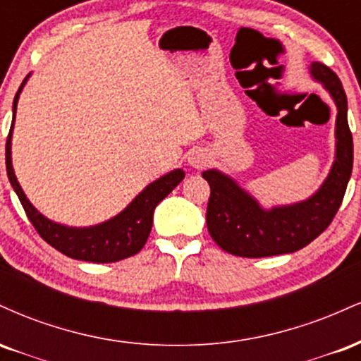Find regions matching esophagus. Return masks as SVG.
<instances>
[{
  "instance_id": "34e87169",
  "label": "esophagus",
  "mask_w": 361,
  "mask_h": 361,
  "mask_svg": "<svg viewBox=\"0 0 361 361\" xmlns=\"http://www.w3.org/2000/svg\"><path fill=\"white\" fill-rule=\"evenodd\" d=\"M207 163H209V156H207V152L202 151V149H197V151H192L188 154V164H190V166L202 169Z\"/></svg>"
}]
</instances>
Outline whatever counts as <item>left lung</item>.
I'll return each instance as SVG.
<instances>
[{"instance_id":"obj_1","label":"left lung","mask_w":361,"mask_h":361,"mask_svg":"<svg viewBox=\"0 0 361 361\" xmlns=\"http://www.w3.org/2000/svg\"><path fill=\"white\" fill-rule=\"evenodd\" d=\"M310 76L322 82L336 103V156L321 188L307 200L263 209L231 176L207 169L210 185L207 229L224 251L243 258H264L299 251L324 233L339 210L353 169V137L348 126V102L336 73L312 62Z\"/></svg>"}]
</instances>
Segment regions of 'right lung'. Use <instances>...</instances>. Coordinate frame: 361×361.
<instances>
[{"instance_id": "right-lung-1", "label": "right lung", "mask_w": 361, "mask_h": 361, "mask_svg": "<svg viewBox=\"0 0 361 361\" xmlns=\"http://www.w3.org/2000/svg\"><path fill=\"white\" fill-rule=\"evenodd\" d=\"M28 76L25 78L22 86H20L15 94L13 123L16 103H18L20 93H22L23 85L27 82ZM13 123H11L10 134H8L6 139L8 180H10L16 195H18L28 221L35 227L40 238L45 243L51 244L52 247H56L57 251H61L62 255L69 256L73 259L91 261V263H114V261L126 259L128 256L137 255L144 247V244H146L149 233H151L154 209L163 198H166L173 192L176 185H180V181L185 178L183 169H173L168 175L152 181L122 212L115 215L110 221L90 227L62 226V224H57L51 221V219L44 217L30 204L18 180H16L13 164H11V132H13Z\"/></svg>"}]
</instances>
